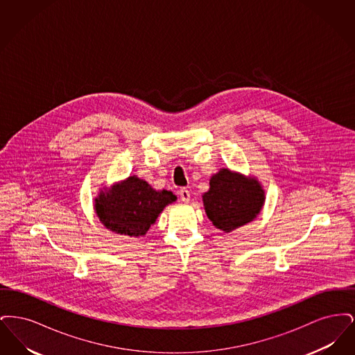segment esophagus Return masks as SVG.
Wrapping results in <instances>:
<instances>
[{
	"label": "esophagus",
	"mask_w": 355,
	"mask_h": 355,
	"mask_svg": "<svg viewBox=\"0 0 355 355\" xmlns=\"http://www.w3.org/2000/svg\"><path fill=\"white\" fill-rule=\"evenodd\" d=\"M178 193H180V197H181V200H182L184 202H189V200H190V191H189L187 189L184 187V189H181Z\"/></svg>",
	"instance_id": "esophagus-1"
}]
</instances>
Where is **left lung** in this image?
I'll use <instances>...</instances> for the list:
<instances>
[{"mask_svg":"<svg viewBox=\"0 0 355 355\" xmlns=\"http://www.w3.org/2000/svg\"><path fill=\"white\" fill-rule=\"evenodd\" d=\"M263 201L265 193L258 181L227 169H220L211 177L210 189L203 194L209 220L226 233L252 222Z\"/></svg>","mask_w":355,"mask_h":355,"instance_id":"8db88e82","label":"left lung"}]
</instances>
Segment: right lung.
I'll list each match as a JSON object with an SVG mask.
<instances>
[{
    "mask_svg": "<svg viewBox=\"0 0 355 355\" xmlns=\"http://www.w3.org/2000/svg\"><path fill=\"white\" fill-rule=\"evenodd\" d=\"M177 197L168 190H154L146 181L129 177L96 198V211L102 223L123 236H145L158 214Z\"/></svg>",
    "mask_w": 355,
    "mask_h": 355,
    "instance_id": "add662e5",
    "label": "right lung"
}]
</instances>
